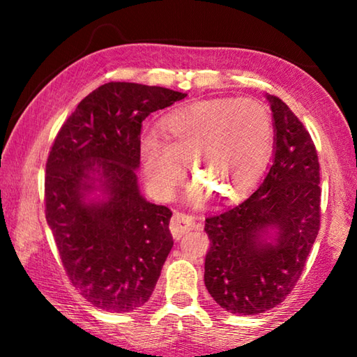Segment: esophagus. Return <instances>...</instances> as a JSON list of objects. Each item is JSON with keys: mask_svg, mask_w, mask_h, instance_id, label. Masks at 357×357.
Returning a JSON list of instances; mask_svg holds the SVG:
<instances>
[{"mask_svg": "<svg viewBox=\"0 0 357 357\" xmlns=\"http://www.w3.org/2000/svg\"><path fill=\"white\" fill-rule=\"evenodd\" d=\"M169 227L173 238L179 239L195 229V218L187 213H183V211H174Z\"/></svg>", "mask_w": 357, "mask_h": 357, "instance_id": "esophagus-1", "label": "esophagus"}]
</instances>
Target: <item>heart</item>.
Wrapping results in <instances>:
<instances>
[{
    "instance_id": "heart-1",
    "label": "heart",
    "mask_w": 357,
    "mask_h": 357,
    "mask_svg": "<svg viewBox=\"0 0 357 357\" xmlns=\"http://www.w3.org/2000/svg\"><path fill=\"white\" fill-rule=\"evenodd\" d=\"M165 139L149 135L141 142V164L150 192L169 199L193 173L211 198L231 201L259 179L273 147V121L253 100L222 98L193 102L162 121Z\"/></svg>"
}]
</instances>
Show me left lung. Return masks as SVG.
<instances>
[{"mask_svg":"<svg viewBox=\"0 0 357 357\" xmlns=\"http://www.w3.org/2000/svg\"><path fill=\"white\" fill-rule=\"evenodd\" d=\"M276 132L275 159L257 190L206 219L210 248L204 282L225 312L259 314L298 282L321 229L319 159L290 107L267 95ZM268 229L277 238L268 243Z\"/></svg>","mask_w":357,"mask_h":357,"instance_id":"left-lung-1","label":"left lung"}]
</instances>
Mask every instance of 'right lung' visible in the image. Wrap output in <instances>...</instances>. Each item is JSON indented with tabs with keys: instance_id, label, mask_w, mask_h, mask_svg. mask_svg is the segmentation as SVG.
<instances>
[{
	"instance_id": "1",
	"label": "right lung",
	"mask_w": 357,
	"mask_h": 357,
	"mask_svg": "<svg viewBox=\"0 0 357 357\" xmlns=\"http://www.w3.org/2000/svg\"><path fill=\"white\" fill-rule=\"evenodd\" d=\"M187 93L107 82L67 118L45 164V219L72 285L113 313L142 307L173 247L172 211L142 198L135 170L141 127L150 113ZM101 188L108 198L87 203Z\"/></svg>"
}]
</instances>
